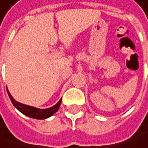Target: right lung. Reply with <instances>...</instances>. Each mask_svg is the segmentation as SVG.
<instances>
[{
    "label": "right lung",
    "instance_id": "right-lung-1",
    "mask_svg": "<svg viewBox=\"0 0 148 148\" xmlns=\"http://www.w3.org/2000/svg\"><path fill=\"white\" fill-rule=\"evenodd\" d=\"M7 92H8L10 99H11L12 103L13 104V106L18 110H20L22 114H24L25 116H28L29 117H32V119H45L47 117H49L50 116H52L54 113H56L60 107L61 99L52 108H47V109H39V108H33L31 106H27V105H23V104L17 102L16 100L13 99V98L11 96V94L9 93L8 90H7Z\"/></svg>",
    "mask_w": 148,
    "mask_h": 148
}]
</instances>
